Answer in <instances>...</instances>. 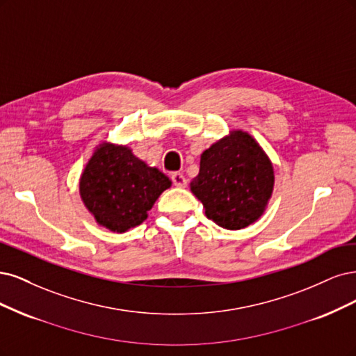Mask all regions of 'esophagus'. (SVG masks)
<instances>
[{"label":"esophagus","mask_w":356,"mask_h":356,"mask_svg":"<svg viewBox=\"0 0 356 356\" xmlns=\"http://www.w3.org/2000/svg\"><path fill=\"white\" fill-rule=\"evenodd\" d=\"M171 181H173V185L177 186V188H186V185H188L186 177L183 176L181 173H173V175H171Z\"/></svg>","instance_id":"obj_1"}]
</instances>
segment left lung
<instances>
[{"label":"left lung","mask_w":356,"mask_h":356,"mask_svg":"<svg viewBox=\"0 0 356 356\" xmlns=\"http://www.w3.org/2000/svg\"><path fill=\"white\" fill-rule=\"evenodd\" d=\"M273 189V168L259 143L234 131L201 155L200 173L191 181L205 216L225 229L256 222Z\"/></svg>","instance_id":"1"}]
</instances>
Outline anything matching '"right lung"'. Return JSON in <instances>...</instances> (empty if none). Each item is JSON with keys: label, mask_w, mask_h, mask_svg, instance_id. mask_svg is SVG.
I'll return each mask as SVG.
<instances>
[{"label": "right lung", "mask_w": 356, "mask_h": 356, "mask_svg": "<svg viewBox=\"0 0 356 356\" xmlns=\"http://www.w3.org/2000/svg\"><path fill=\"white\" fill-rule=\"evenodd\" d=\"M171 181L127 146L103 143L86 165L79 193L97 223L113 232L140 225Z\"/></svg>", "instance_id": "add662e5"}]
</instances>
